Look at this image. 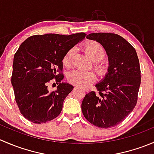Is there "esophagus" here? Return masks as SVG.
<instances>
[{
  "label": "esophagus",
  "instance_id": "34e87169",
  "mask_svg": "<svg viewBox=\"0 0 154 154\" xmlns=\"http://www.w3.org/2000/svg\"><path fill=\"white\" fill-rule=\"evenodd\" d=\"M77 88V87H75V88ZM85 91H88V89H86H86H85Z\"/></svg>",
  "mask_w": 154,
  "mask_h": 154
}]
</instances>
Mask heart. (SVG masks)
<instances>
[{
	"label": "heart",
	"mask_w": 154,
	"mask_h": 154,
	"mask_svg": "<svg viewBox=\"0 0 154 154\" xmlns=\"http://www.w3.org/2000/svg\"><path fill=\"white\" fill-rule=\"evenodd\" d=\"M86 53L94 60V67L99 73L104 71V63L101 60L105 57V50L103 46L96 42H88L84 45ZM74 54V48L68 50L63 58V65L69 67L72 63L73 57ZM95 74L91 71H73L68 74V80L72 84L80 87H88L95 81Z\"/></svg>",
	"instance_id": "1"
}]
</instances>
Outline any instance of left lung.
Returning a JSON list of instances; mask_svg holds the SVG:
<instances>
[{
    "mask_svg": "<svg viewBox=\"0 0 154 154\" xmlns=\"http://www.w3.org/2000/svg\"><path fill=\"white\" fill-rule=\"evenodd\" d=\"M86 38L100 43L108 57L106 74L95 85L98 94H86L81 109L88 122L101 128L120 124L136 106L141 84L139 58L135 48L121 35L90 33Z\"/></svg>",
    "mask_w": 154,
    "mask_h": 154,
    "instance_id": "8db88e82",
    "label": "left lung"
}]
</instances>
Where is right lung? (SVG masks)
Masks as SVG:
<instances>
[{
    "label": "right lung",
    "mask_w": 154,
    "mask_h": 154,
    "mask_svg": "<svg viewBox=\"0 0 154 154\" xmlns=\"http://www.w3.org/2000/svg\"><path fill=\"white\" fill-rule=\"evenodd\" d=\"M84 32L69 35L48 33L27 38L15 54L12 83L20 112L35 124L45 123L60 114L63 101L74 86L63 82V60L68 50L85 38ZM54 78L57 89L49 92Z\"/></svg>",
    "instance_id": "right-lung-1"
}]
</instances>
